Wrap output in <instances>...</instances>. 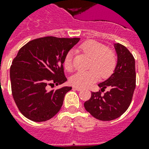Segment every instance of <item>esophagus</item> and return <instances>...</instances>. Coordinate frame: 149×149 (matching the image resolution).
<instances>
[{
  "instance_id": "34e87169",
  "label": "esophagus",
  "mask_w": 149,
  "mask_h": 149,
  "mask_svg": "<svg viewBox=\"0 0 149 149\" xmlns=\"http://www.w3.org/2000/svg\"><path fill=\"white\" fill-rule=\"evenodd\" d=\"M72 89H76V90H77V91H81V90H82V89H83V88H80V87L73 86V87H72Z\"/></svg>"
}]
</instances>
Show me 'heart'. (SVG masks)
I'll list each match as a JSON object with an SVG mask.
<instances>
[{
  "label": "heart",
  "instance_id": "heart-1",
  "mask_svg": "<svg viewBox=\"0 0 149 149\" xmlns=\"http://www.w3.org/2000/svg\"><path fill=\"white\" fill-rule=\"evenodd\" d=\"M79 49L90 57L88 64L89 70L73 75L70 79L72 86L80 88L88 87L95 83L100 77L107 79L114 72L117 65V56L112 49L106 47L99 41L89 40L82 43ZM72 56V52L70 51L64 58V67L68 72H72L73 70Z\"/></svg>",
  "mask_w": 149,
  "mask_h": 149
}]
</instances>
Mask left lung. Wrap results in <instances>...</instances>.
Masks as SVG:
<instances>
[{"label":"left lung","mask_w":149,"mask_h":149,"mask_svg":"<svg viewBox=\"0 0 149 149\" xmlns=\"http://www.w3.org/2000/svg\"><path fill=\"white\" fill-rule=\"evenodd\" d=\"M118 61L112 76L99 84L101 91L92 92L91 98L84 102L87 112L99 120L111 121L121 116L131 104L136 82L135 59L125 46L114 45ZM110 89L102 95V92Z\"/></svg>","instance_id":"left-lung-1"}]
</instances>
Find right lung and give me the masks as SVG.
I'll return each mask as SVG.
<instances>
[{
    "mask_svg": "<svg viewBox=\"0 0 149 149\" xmlns=\"http://www.w3.org/2000/svg\"><path fill=\"white\" fill-rule=\"evenodd\" d=\"M80 38L45 37L22 47L12 61L10 77L12 95L18 109L28 119L45 122L63 106L64 96L72 87L48 90L66 79L64 58Z\"/></svg>",
    "mask_w": 149,
    "mask_h": 149,
    "instance_id": "obj_1",
    "label": "right lung"
}]
</instances>
